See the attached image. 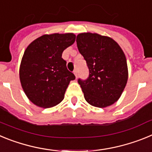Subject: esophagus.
Masks as SVG:
<instances>
[{"mask_svg": "<svg viewBox=\"0 0 152 152\" xmlns=\"http://www.w3.org/2000/svg\"><path fill=\"white\" fill-rule=\"evenodd\" d=\"M74 74H75V77H76V78H77V70L75 69V71H74Z\"/></svg>", "mask_w": 152, "mask_h": 152, "instance_id": "obj_1", "label": "esophagus"}]
</instances>
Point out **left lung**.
<instances>
[{
  "label": "left lung",
  "instance_id": "obj_1",
  "mask_svg": "<svg viewBox=\"0 0 152 152\" xmlns=\"http://www.w3.org/2000/svg\"><path fill=\"white\" fill-rule=\"evenodd\" d=\"M76 42L89 69L88 78L77 80L86 101L100 108L112 105L128 80L124 52L113 39L96 33H80Z\"/></svg>",
  "mask_w": 152,
  "mask_h": 152
}]
</instances>
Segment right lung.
Segmentation results:
<instances>
[{"mask_svg":"<svg viewBox=\"0 0 152 152\" xmlns=\"http://www.w3.org/2000/svg\"><path fill=\"white\" fill-rule=\"evenodd\" d=\"M75 37L73 33L44 35L31 42L24 52L20 80L27 97L36 106L49 108L61 103L70 81L75 79L61 58Z\"/></svg>","mask_w":152,"mask_h":152,"instance_id":"1","label":"right lung"}]
</instances>
